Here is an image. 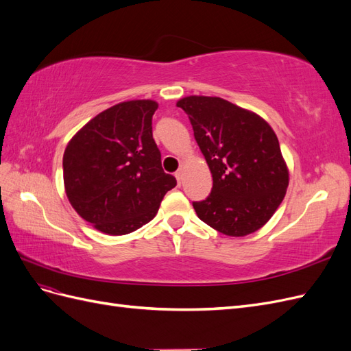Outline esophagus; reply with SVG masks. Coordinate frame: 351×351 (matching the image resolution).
Segmentation results:
<instances>
[{
    "instance_id": "esophagus-1",
    "label": "esophagus",
    "mask_w": 351,
    "mask_h": 351,
    "mask_svg": "<svg viewBox=\"0 0 351 351\" xmlns=\"http://www.w3.org/2000/svg\"><path fill=\"white\" fill-rule=\"evenodd\" d=\"M176 178L178 183H182V178H183V168H178L177 173H176Z\"/></svg>"
}]
</instances>
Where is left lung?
Instances as JSON below:
<instances>
[{"mask_svg":"<svg viewBox=\"0 0 351 351\" xmlns=\"http://www.w3.org/2000/svg\"><path fill=\"white\" fill-rule=\"evenodd\" d=\"M214 180L197 217L230 237L262 228L278 209L290 182L278 137L261 115L218 97L192 95L177 101Z\"/></svg>","mask_w":351,"mask_h":351,"instance_id":"obj_1","label":"left lung"}]
</instances>
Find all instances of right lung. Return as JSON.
I'll return each instance as SVG.
<instances>
[{
    "instance_id": "add662e5",
    "label": "right lung",
    "mask_w": 351,
    "mask_h": 351,
    "mask_svg": "<svg viewBox=\"0 0 351 351\" xmlns=\"http://www.w3.org/2000/svg\"><path fill=\"white\" fill-rule=\"evenodd\" d=\"M158 102L133 99L99 112L74 134L62 178L74 210L101 232L124 236L149 222L174 176L164 173L152 136Z\"/></svg>"
}]
</instances>
